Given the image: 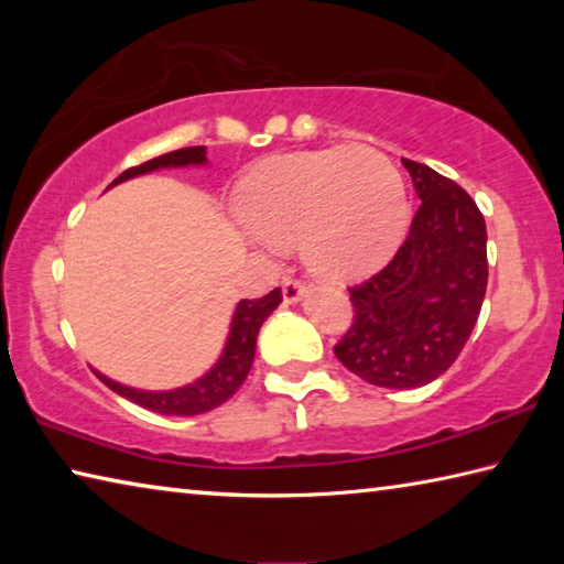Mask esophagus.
Listing matches in <instances>:
<instances>
[{
  "label": "esophagus",
  "mask_w": 564,
  "mask_h": 564,
  "mask_svg": "<svg viewBox=\"0 0 564 564\" xmlns=\"http://www.w3.org/2000/svg\"><path fill=\"white\" fill-rule=\"evenodd\" d=\"M305 293V283L299 279H283V301L285 303H299Z\"/></svg>",
  "instance_id": "34e87169"
}]
</instances>
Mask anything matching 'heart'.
I'll use <instances>...</instances> for the list:
<instances>
[{"instance_id":"obj_1","label":"heart","mask_w":564,"mask_h":564,"mask_svg":"<svg viewBox=\"0 0 564 564\" xmlns=\"http://www.w3.org/2000/svg\"><path fill=\"white\" fill-rule=\"evenodd\" d=\"M236 216L263 243L295 238L321 279L348 281L376 269L398 241L405 186L393 161L370 147L295 151L251 171Z\"/></svg>"}]
</instances>
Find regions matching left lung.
Masks as SVG:
<instances>
[{
  "mask_svg": "<svg viewBox=\"0 0 564 564\" xmlns=\"http://www.w3.org/2000/svg\"><path fill=\"white\" fill-rule=\"evenodd\" d=\"M420 206L383 271L352 285V323L333 352L378 388H420L460 356L488 289V231L455 181L403 159Z\"/></svg>",
  "mask_w": 564,
  "mask_h": 564,
  "instance_id": "1",
  "label": "left lung"
}]
</instances>
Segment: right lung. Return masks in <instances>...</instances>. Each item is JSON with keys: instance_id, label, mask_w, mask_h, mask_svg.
<instances>
[{"instance_id": "right-lung-1", "label": "right lung", "mask_w": 564, "mask_h": 564, "mask_svg": "<svg viewBox=\"0 0 564 564\" xmlns=\"http://www.w3.org/2000/svg\"><path fill=\"white\" fill-rule=\"evenodd\" d=\"M202 164H206L204 147H186L178 151H169V154L151 159V161H147V164L127 169L121 176L111 181L109 188L121 184V181L149 174V171H156V169H181V166H202ZM281 299H283L281 289H273L269 295H263V299H256V301L246 299L238 303L234 311L231 330H228L221 358L216 360V366L208 370L206 376H202L198 380H194V383H188L184 388L139 390V388L121 386V383H117V380L97 373V370H94V373H97L101 383L109 386L113 393H119L121 398H129L131 403H137L141 408L154 410V413H164V415L208 413V410H214L221 403H226V400L243 386L248 370H251V366H253L256 336H259L263 321L269 318L275 308H279Z\"/></svg>"}]
</instances>
